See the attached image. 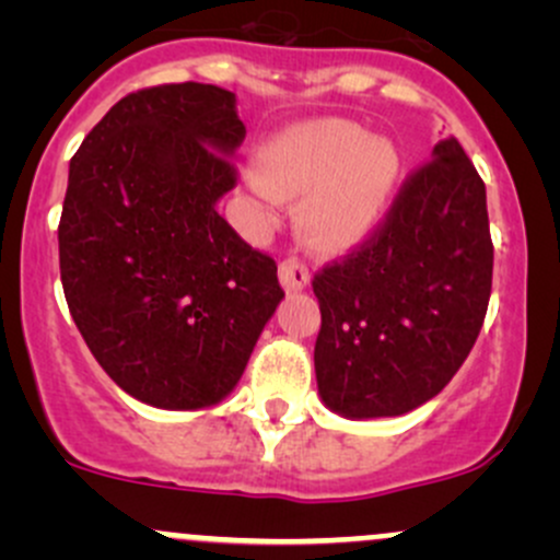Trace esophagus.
<instances>
[{
	"instance_id": "1",
	"label": "esophagus",
	"mask_w": 560,
	"mask_h": 560,
	"mask_svg": "<svg viewBox=\"0 0 560 560\" xmlns=\"http://www.w3.org/2000/svg\"><path fill=\"white\" fill-rule=\"evenodd\" d=\"M279 281L287 292H302V289L311 287V273L298 260H284L279 266Z\"/></svg>"
}]
</instances>
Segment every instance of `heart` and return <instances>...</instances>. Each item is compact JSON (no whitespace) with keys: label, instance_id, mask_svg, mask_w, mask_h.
<instances>
[{"label":"heart","instance_id":"obj_1","mask_svg":"<svg viewBox=\"0 0 560 560\" xmlns=\"http://www.w3.org/2000/svg\"><path fill=\"white\" fill-rule=\"evenodd\" d=\"M402 173V152L389 137L324 118L276 133L247 184L266 202L305 197L298 210L302 244L318 255H342L382 226Z\"/></svg>","mask_w":560,"mask_h":560}]
</instances>
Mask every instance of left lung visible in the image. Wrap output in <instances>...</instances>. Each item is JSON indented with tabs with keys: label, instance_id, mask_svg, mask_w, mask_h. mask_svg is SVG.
<instances>
[{
	"label": "left lung",
	"instance_id": "8db88e82",
	"mask_svg": "<svg viewBox=\"0 0 560 560\" xmlns=\"http://www.w3.org/2000/svg\"><path fill=\"white\" fill-rule=\"evenodd\" d=\"M490 289L485 182L458 139H440L369 244L313 279L320 402L369 421L432 400L477 342Z\"/></svg>",
	"mask_w": 560,
	"mask_h": 560
}]
</instances>
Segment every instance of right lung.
Instances as JSON below:
<instances>
[{
    "label": "right lung",
    "mask_w": 560,
    "mask_h": 560,
    "mask_svg": "<svg viewBox=\"0 0 560 560\" xmlns=\"http://www.w3.org/2000/svg\"><path fill=\"white\" fill-rule=\"evenodd\" d=\"M244 139L236 94H128L83 139L62 202L60 276L96 363L139 402L213 408L284 300L276 262L218 215Z\"/></svg>",
    "instance_id": "right-lung-1"
}]
</instances>
